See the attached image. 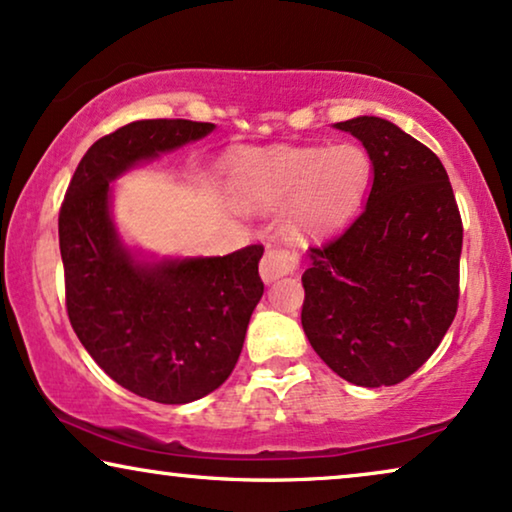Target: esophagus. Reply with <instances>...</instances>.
Segmentation results:
<instances>
[{
  "label": "esophagus",
  "mask_w": 512,
  "mask_h": 512,
  "mask_svg": "<svg viewBox=\"0 0 512 512\" xmlns=\"http://www.w3.org/2000/svg\"><path fill=\"white\" fill-rule=\"evenodd\" d=\"M298 268V254L291 249H282V247H270L265 251L263 261H261V279L265 284L277 282L286 275H291L293 270Z\"/></svg>",
  "instance_id": "1"
}]
</instances>
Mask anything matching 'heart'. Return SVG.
Masks as SVG:
<instances>
[{
	"mask_svg": "<svg viewBox=\"0 0 512 512\" xmlns=\"http://www.w3.org/2000/svg\"><path fill=\"white\" fill-rule=\"evenodd\" d=\"M373 179V160L354 142L335 146H279L230 160L228 193L247 212L286 207L284 228L305 235L331 228L361 205Z\"/></svg>",
	"mask_w": 512,
	"mask_h": 512,
	"instance_id": "heart-1",
	"label": "heart"
}]
</instances>
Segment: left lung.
Masks as SVG:
<instances>
[{"instance_id":"obj_1","label":"left lung","mask_w":512,"mask_h":512,"mask_svg":"<svg viewBox=\"0 0 512 512\" xmlns=\"http://www.w3.org/2000/svg\"><path fill=\"white\" fill-rule=\"evenodd\" d=\"M373 160V186L352 226L307 251L303 331L333 373L356 387L410 377L454 321L464 228L436 153L377 116L335 123Z\"/></svg>"}]
</instances>
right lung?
Segmentation results:
<instances>
[{
  "instance_id": "right-lung-1",
  "label": "right lung",
  "mask_w": 512,
  "mask_h": 512,
  "mask_svg": "<svg viewBox=\"0 0 512 512\" xmlns=\"http://www.w3.org/2000/svg\"><path fill=\"white\" fill-rule=\"evenodd\" d=\"M212 130L214 123L153 118L97 139L69 181L58 219L74 333L111 380L165 405L198 401L233 373L263 296V247L142 256L118 233L111 181Z\"/></svg>"
}]
</instances>
